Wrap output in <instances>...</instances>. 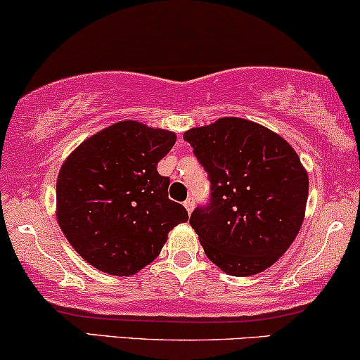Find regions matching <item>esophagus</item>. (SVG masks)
Here are the masks:
<instances>
[{
	"label": "esophagus",
	"mask_w": 360,
	"mask_h": 360,
	"mask_svg": "<svg viewBox=\"0 0 360 360\" xmlns=\"http://www.w3.org/2000/svg\"><path fill=\"white\" fill-rule=\"evenodd\" d=\"M184 205H185V208H187V212L190 214V212H192L193 207H195V198L193 197H188L187 200L184 202Z\"/></svg>",
	"instance_id": "esophagus-1"
}]
</instances>
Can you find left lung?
Wrapping results in <instances>:
<instances>
[{
	"instance_id": "left-lung-1",
	"label": "left lung",
	"mask_w": 360,
	"mask_h": 360,
	"mask_svg": "<svg viewBox=\"0 0 360 360\" xmlns=\"http://www.w3.org/2000/svg\"><path fill=\"white\" fill-rule=\"evenodd\" d=\"M184 140L210 180V197L190 215L208 259L235 277L278 260L302 225L309 176L277 133L242 118L192 128Z\"/></svg>"
}]
</instances>
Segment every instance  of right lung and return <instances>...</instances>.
Wrapping results in <instances>:
<instances>
[{"label":"right lung","instance_id":"obj_1","mask_svg":"<svg viewBox=\"0 0 360 360\" xmlns=\"http://www.w3.org/2000/svg\"><path fill=\"white\" fill-rule=\"evenodd\" d=\"M176 136L139 122H120L83 141L56 181L58 224L93 267L133 275L157 259L167 235L188 220L168 198L170 179L157 163Z\"/></svg>","mask_w":360,"mask_h":360}]
</instances>
